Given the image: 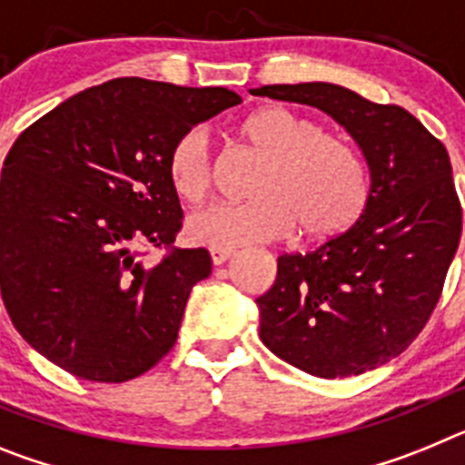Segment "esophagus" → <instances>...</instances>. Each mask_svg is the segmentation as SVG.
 I'll list each match as a JSON object with an SVG mask.
<instances>
[{"label":"esophagus","instance_id":"obj_1","mask_svg":"<svg viewBox=\"0 0 465 465\" xmlns=\"http://www.w3.org/2000/svg\"><path fill=\"white\" fill-rule=\"evenodd\" d=\"M209 253H212L213 265H223L235 253V249H228V246H209Z\"/></svg>","mask_w":465,"mask_h":465}]
</instances>
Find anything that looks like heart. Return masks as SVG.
Masks as SVG:
<instances>
[{"instance_id": "heart-1", "label": "heart", "mask_w": 465, "mask_h": 465, "mask_svg": "<svg viewBox=\"0 0 465 465\" xmlns=\"http://www.w3.org/2000/svg\"><path fill=\"white\" fill-rule=\"evenodd\" d=\"M240 134L262 158L252 200L213 204L188 221V235L209 246L282 240L300 225L312 240L332 237L356 223L371 200V170L347 134L282 104L256 109ZM170 182L186 203H203L213 186L207 127L193 125L170 151Z\"/></svg>"}]
</instances>
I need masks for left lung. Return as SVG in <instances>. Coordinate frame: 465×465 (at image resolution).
<instances>
[{
	"mask_svg": "<svg viewBox=\"0 0 465 465\" xmlns=\"http://www.w3.org/2000/svg\"><path fill=\"white\" fill-rule=\"evenodd\" d=\"M272 100L326 111L371 167V200L342 235L277 258L272 289L256 300L270 351L323 380L396 359L424 331L461 240L450 153L398 104L332 84L262 85Z\"/></svg>",
	"mask_w": 465,
	"mask_h": 465,
	"instance_id": "obj_1",
	"label": "left lung"
}]
</instances>
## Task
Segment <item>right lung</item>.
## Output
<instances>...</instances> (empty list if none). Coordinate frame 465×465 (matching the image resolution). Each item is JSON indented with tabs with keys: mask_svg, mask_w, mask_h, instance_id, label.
Segmentation results:
<instances>
[{
	"mask_svg": "<svg viewBox=\"0 0 465 465\" xmlns=\"http://www.w3.org/2000/svg\"><path fill=\"white\" fill-rule=\"evenodd\" d=\"M242 97L127 79L74 94L32 123L0 182V291L15 331L90 381L134 380L176 342L186 300L212 272L179 249L170 151ZM149 245L166 252L143 262Z\"/></svg>",
	"mask_w": 465,
	"mask_h": 465,
	"instance_id": "right-lung-1",
	"label": "right lung"
}]
</instances>
